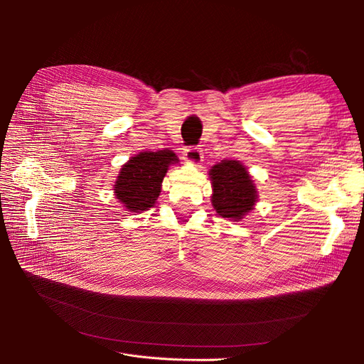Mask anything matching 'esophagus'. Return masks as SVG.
Returning <instances> with one entry per match:
<instances>
[{
    "instance_id": "1",
    "label": "esophagus",
    "mask_w": 364,
    "mask_h": 364,
    "mask_svg": "<svg viewBox=\"0 0 364 364\" xmlns=\"http://www.w3.org/2000/svg\"><path fill=\"white\" fill-rule=\"evenodd\" d=\"M203 158L202 149L199 146H190L183 150V159L191 164H200Z\"/></svg>"
}]
</instances>
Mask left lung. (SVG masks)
<instances>
[{
  "instance_id": "obj_1",
  "label": "left lung",
  "mask_w": 364,
  "mask_h": 364,
  "mask_svg": "<svg viewBox=\"0 0 364 364\" xmlns=\"http://www.w3.org/2000/svg\"><path fill=\"white\" fill-rule=\"evenodd\" d=\"M213 206L218 215L240 220L257 202V191L247 170L238 161H222L209 171Z\"/></svg>"
}]
</instances>
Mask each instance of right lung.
<instances>
[{"mask_svg":"<svg viewBox=\"0 0 364 364\" xmlns=\"http://www.w3.org/2000/svg\"><path fill=\"white\" fill-rule=\"evenodd\" d=\"M171 150L141 151L119 171L114 190L118 200L134 213L144 211L155 205L161 183L170 164L178 162Z\"/></svg>","mask_w":364,"mask_h":364,"instance_id":"1","label":"right lung"}]
</instances>
